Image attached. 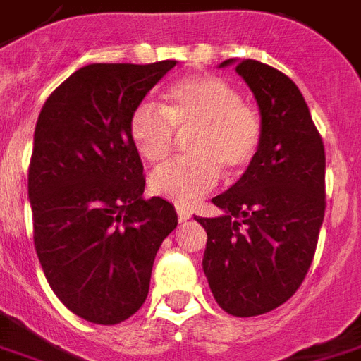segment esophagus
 Wrapping results in <instances>:
<instances>
[{
    "label": "esophagus",
    "mask_w": 361,
    "mask_h": 361,
    "mask_svg": "<svg viewBox=\"0 0 361 361\" xmlns=\"http://www.w3.org/2000/svg\"><path fill=\"white\" fill-rule=\"evenodd\" d=\"M175 209H177V215H178V221L184 222V221H188L192 216V209L190 207H186V205H183V203H177L175 205Z\"/></svg>",
    "instance_id": "esophagus-1"
}]
</instances>
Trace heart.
<instances>
[{"mask_svg": "<svg viewBox=\"0 0 361 361\" xmlns=\"http://www.w3.org/2000/svg\"><path fill=\"white\" fill-rule=\"evenodd\" d=\"M186 137L188 158L171 161L150 175L158 196L190 205L219 183L247 169L262 142V121L228 81L216 75H194L173 83L161 102L145 100L129 119V137L140 156L159 164Z\"/></svg>", "mask_w": 361, "mask_h": 361, "instance_id": "obj_1", "label": "heart"}]
</instances>
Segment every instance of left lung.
Listing matches in <instances>:
<instances>
[{
	"label": "left lung",
	"mask_w": 361,
	"mask_h": 361,
	"mask_svg": "<svg viewBox=\"0 0 361 361\" xmlns=\"http://www.w3.org/2000/svg\"><path fill=\"white\" fill-rule=\"evenodd\" d=\"M235 72L261 110V148L242 178L213 197L224 215L196 221L207 232L203 272L211 293L222 310L249 318L291 299L312 264L325 213V150L286 74L251 59Z\"/></svg>",
	"instance_id": "1"
}]
</instances>
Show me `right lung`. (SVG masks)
I'll return each instance as SVG.
<instances>
[{
    "mask_svg": "<svg viewBox=\"0 0 361 361\" xmlns=\"http://www.w3.org/2000/svg\"><path fill=\"white\" fill-rule=\"evenodd\" d=\"M177 61L89 64L49 94L34 133L28 196L49 286L75 316L123 322L145 305L159 245L177 226L164 197L145 200L129 119Z\"/></svg>",
    "mask_w": 361,
    "mask_h": 361,
    "instance_id": "obj_1",
    "label": "right lung"
}]
</instances>
